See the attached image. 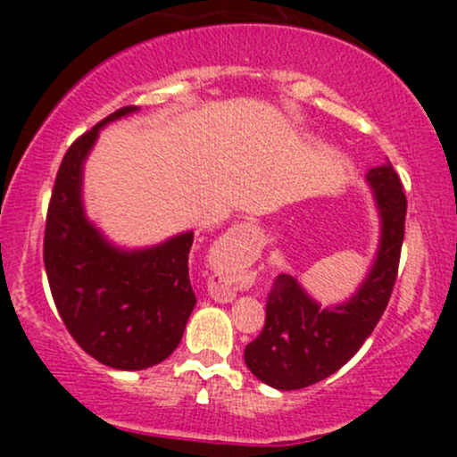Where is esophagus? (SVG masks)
<instances>
[{
  "label": "esophagus",
  "instance_id": "obj_1",
  "mask_svg": "<svg viewBox=\"0 0 457 457\" xmlns=\"http://www.w3.org/2000/svg\"><path fill=\"white\" fill-rule=\"evenodd\" d=\"M255 238H258V228L251 223H240V225H234V228L223 236L221 246H225V249H234L236 253H238L243 246L246 251V245L253 243ZM240 253H243V251H240ZM240 281H243V277H240V272L236 270L214 272V277L211 279V295L214 296V301H221V303L232 301L236 296V290L243 287V283Z\"/></svg>",
  "mask_w": 457,
  "mask_h": 457
}]
</instances>
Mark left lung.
I'll return each instance as SVG.
<instances>
[{
    "label": "left lung",
    "instance_id": "obj_1",
    "mask_svg": "<svg viewBox=\"0 0 457 457\" xmlns=\"http://www.w3.org/2000/svg\"><path fill=\"white\" fill-rule=\"evenodd\" d=\"M380 212V245L354 296L320 307L295 277L279 275L266 301V322L245 348L251 374L279 391L303 389L348 363L376 328L395 286L403 243L406 195L391 162L367 174Z\"/></svg>",
    "mask_w": 457,
    "mask_h": 457
}]
</instances>
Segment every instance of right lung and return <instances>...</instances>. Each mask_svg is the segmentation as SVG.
<instances>
[{
	"label": "right lung",
	"instance_id": "add662e5",
	"mask_svg": "<svg viewBox=\"0 0 457 457\" xmlns=\"http://www.w3.org/2000/svg\"><path fill=\"white\" fill-rule=\"evenodd\" d=\"M122 107L68 148L51 193L45 269L68 333L113 370H145L180 344L195 307L188 279L193 232L148 249H118L87 221L81 199L83 161L104 124L135 113Z\"/></svg>",
	"mask_w": 457,
	"mask_h": 457
}]
</instances>
